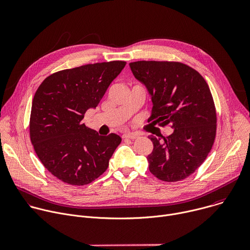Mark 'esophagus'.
I'll use <instances>...</instances> for the list:
<instances>
[{
    "label": "esophagus",
    "mask_w": 250,
    "mask_h": 250,
    "mask_svg": "<svg viewBox=\"0 0 250 250\" xmlns=\"http://www.w3.org/2000/svg\"><path fill=\"white\" fill-rule=\"evenodd\" d=\"M124 138H129V139H135L138 137V134L136 133H125L123 135Z\"/></svg>",
    "instance_id": "esophagus-1"
}]
</instances>
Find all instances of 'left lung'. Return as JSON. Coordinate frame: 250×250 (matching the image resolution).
<instances>
[{
	"instance_id": "1",
	"label": "left lung",
	"mask_w": 250,
	"mask_h": 250,
	"mask_svg": "<svg viewBox=\"0 0 250 250\" xmlns=\"http://www.w3.org/2000/svg\"><path fill=\"white\" fill-rule=\"evenodd\" d=\"M129 67L150 95L148 122L174 129L163 141L148 136L153 144L149 171L162 181L183 180L202 165L215 141L217 115L209 88L199 72L180 62L136 61Z\"/></svg>"
}]
</instances>
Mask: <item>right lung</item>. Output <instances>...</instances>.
<instances>
[{
    "mask_svg": "<svg viewBox=\"0 0 250 250\" xmlns=\"http://www.w3.org/2000/svg\"><path fill=\"white\" fill-rule=\"evenodd\" d=\"M125 64L111 61L65 69L45 78L35 92L31 144L44 167L62 182L87 185L108 168L122 138L116 133L100 135L82 121Z\"/></svg>",
    "mask_w": 250,
    "mask_h": 250,
    "instance_id": "add662e5",
    "label": "right lung"
}]
</instances>
